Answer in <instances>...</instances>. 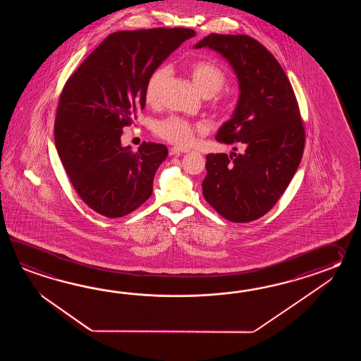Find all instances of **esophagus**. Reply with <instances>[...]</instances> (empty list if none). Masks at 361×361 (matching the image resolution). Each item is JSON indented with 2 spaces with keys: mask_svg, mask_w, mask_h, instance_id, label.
Masks as SVG:
<instances>
[{
  "mask_svg": "<svg viewBox=\"0 0 361 361\" xmlns=\"http://www.w3.org/2000/svg\"><path fill=\"white\" fill-rule=\"evenodd\" d=\"M188 152H191V149L183 148V147H173V148L170 149V154H188Z\"/></svg>",
  "mask_w": 361,
  "mask_h": 361,
  "instance_id": "34e87169",
  "label": "esophagus"
}]
</instances>
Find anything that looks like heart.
<instances>
[{
	"label": "heart",
	"instance_id": "b5f03b06",
	"mask_svg": "<svg viewBox=\"0 0 361 361\" xmlns=\"http://www.w3.org/2000/svg\"><path fill=\"white\" fill-rule=\"evenodd\" d=\"M190 75L195 87L205 98L213 97L215 92L222 89L226 82L224 71L213 61H199L192 63ZM169 77L170 68L168 66H160L149 75L145 87V99L149 106H154L160 102L162 89ZM202 130L204 126L201 123H190L177 116H170L168 118L157 121L154 125V131L161 138L179 146L191 145L196 134Z\"/></svg>",
	"mask_w": 361,
	"mask_h": 361
}]
</instances>
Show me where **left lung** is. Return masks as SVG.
Wrapping results in <instances>:
<instances>
[{"label":"left lung","instance_id":"obj_1","mask_svg":"<svg viewBox=\"0 0 361 361\" xmlns=\"http://www.w3.org/2000/svg\"><path fill=\"white\" fill-rule=\"evenodd\" d=\"M202 47L226 59L238 78V104L215 139L243 149L207 154L202 193L223 218L252 222L276 204L300 166V108L284 69L257 39L212 33L195 45Z\"/></svg>","mask_w":361,"mask_h":361}]
</instances>
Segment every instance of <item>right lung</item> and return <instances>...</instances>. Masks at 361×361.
<instances>
[{
	"instance_id": "right-lung-1",
	"label": "right lung",
	"mask_w": 361,
	"mask_h": 361,
	"mask_svg": "<svg viewBox=\"0 0 361 361\" xmlns=\"http://www.w3.org/2000/svg\"><path fill=\"white\" fill-rule=\"evenodd\" d=\"M195 35L188 28L116 32L69 77L56 111L55 146L78 196L97 213L123 216L152 195L168 148L145 142L133 152L121 143L123 126L146 106L149 75Z\"/></svg>"
}]
</instances>
